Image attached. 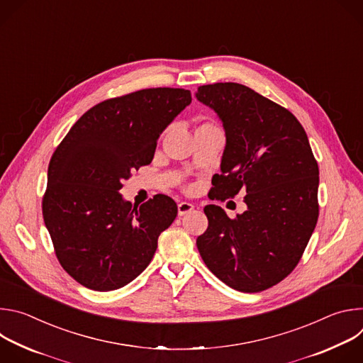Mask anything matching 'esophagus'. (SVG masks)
Wrapping results in <instances>:
<instances>
[{
  "instance_id": "obj_1",
  "label": "esophagus",
  "mask_w": 363,
  "mask_h": 363,
  "mask_svg": "<svg viewBox=\"0 0 363 363\" xmlns=\"http://www.w3.org/2000/svg\"><path fill=\"white\" fill-rule=\"evenodd\" d=\"M194 210V205L191 202H179L178 203V216L182 217Z\"/></svg>"
}]
</instances>
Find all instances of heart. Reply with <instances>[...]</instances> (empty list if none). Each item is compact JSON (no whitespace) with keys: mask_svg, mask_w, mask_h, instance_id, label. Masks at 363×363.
<instances>
[{"mask_svg":"<svg viewBox=\"0 0 363 363\" xmlns=\"http://www.w3.org/2000/svg\"><path fill=\"white\" fill-rule=\"evenodd\" d=\"M210 128H218V126H216L214 123H211V122H203V123H201L199 126H198V129H210ZM196 129V130H198Z\"/></svg>","mask_w":363,"mask_h":363,"instance_id":"heart-1","label":"heart"}]
</instances>
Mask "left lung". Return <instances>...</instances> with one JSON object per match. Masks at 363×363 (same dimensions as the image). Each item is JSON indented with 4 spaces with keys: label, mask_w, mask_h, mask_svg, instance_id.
I'll return each instance as SVG.
<instances>
[{
    "label": "left lung",
    "mask_w": 363,
    "mask_h": 363,
    "mask_svg": "<svg viewBox=\"0 0 363 363\" xmlns=\"http://www.w3.org/2000/svg\"><path fill=\"white\" fill-rule=\"evenodd\" d=\"M196 100L225 132L221 175L210 198L244 189L247 210L230 218L206 205L208 228L196 238L203 263L242 293L263 291L300 262L318 217L319 167L300 122L287 109L238 83L199 86Z\"/></svg>",
    "instance_id": "8db88e82"
}]
</instances>
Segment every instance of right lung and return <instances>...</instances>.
Listing matches in <instances>:
<instances>
[{"instance_id":"right-lung-1","label":"right lung","mask_w":363,"mask_h":363,"mask_svg":"<svg viewBox=\"0 0 363 363\" xmlns=\"http://www.w3.org/2000/svg\"><path fill=\"white\" fill-rule=\"evenodd\" d=\"M185 89H143L99 103L51 157L43 217L62 267L96 291L121 289L150 263L178 206L167 195L132 206L119 192L153 160L161 133L189 105Z\"/></svg>"}]
</instances>
